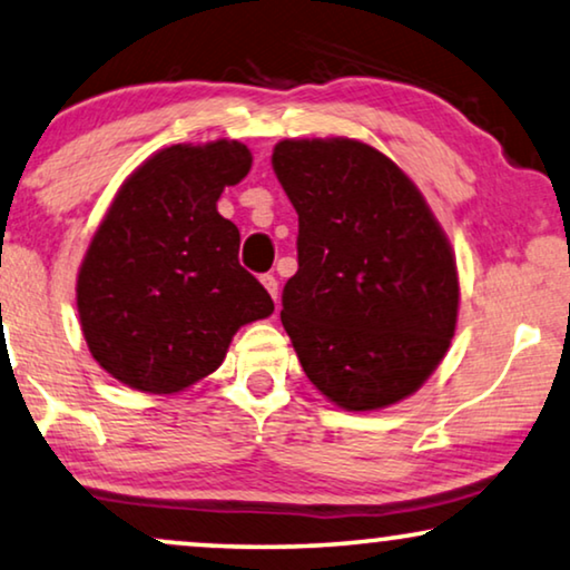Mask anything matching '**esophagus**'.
<instances>
[{
  "label": "esophagus",
  "instance_id": "1",
  "mask_svg": "<svg viewBox=\"0 0 570 570\" xmlns=\"http://www.w3.org/2000/svg\"><path fill=\"white\" fill-rule=\"evenodd\" d=\"M262 285H265V291L277 301V279H275V275H262Z\"/></svg>",
  "mask_w": 570,
  "mask_h": 570
}]
</instances>
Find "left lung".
<instances>
[{"instance_id":"left-lung-1","label":"left lung","mask_w":570,"mask_h":570,"mask_svg":"<svg viewBox=\"0 0 570 570\" xmlns=\"http://www.w3.org/2000/svg\"><path fill=\"white\" fill-rule=\"evenodd\" d=\"M272 169L298 213L283 326L308 381L346 411L424 385L455 336V252L399 164L354 138H285Z\"/></svg>"}]
</instances>
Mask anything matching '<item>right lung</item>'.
I'll list each match as a JSON object with an SVG mask.
<instances>
[{
	"label": "right lung",
	"instance_id": "obj_1",
	"mask_svg": "<svg viewBox=\"0 0 570 570\" xmlns=\"http://www.w3.org/2000/svg\"><path fill=\"white\" fill-rule=\"evenodd\" d=\"M252 151L218 138L148 156L115 193L77 275V311L105 373L141 393H179L226 360L244 324L275 311L238 265V228L218 197Z\"/></svg>",
	"mask_w": 570,
	"mask_h": 570
}]
</instances>
